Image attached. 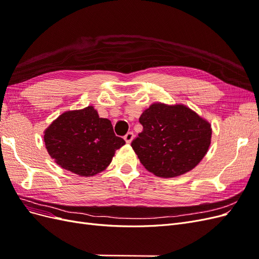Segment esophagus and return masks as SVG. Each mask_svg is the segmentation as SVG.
Returning <instances> with one entry per match:
<instances>
[{"mask_svg": "<svg viewBox=\"0 0 259 259\" xmlns=\"http://www.w3.org/2000/svg\"><path fill=\"white\" fill-rule=\"evenodd\" d=\"M124 139H125V142H126L127 144H131L132 140L134 139V133H133V132H128L127 134L124 136Z\"/></svg>", "mask_w": 259, "mask_h": 259, "instance_id": "esophagus-1", "label": "esophagus"}]
</instances>
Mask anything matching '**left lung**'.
I'll list each match as a JSON object with an SVG mask.
<instances>
[{
    "label": "left lung",
    "mask_w": 259,
    "mask_h": 259,
    "mask_svg": "<svg viewBox=\"0 0 259 259\" xmlns=\"http://www.w3.org/2000/svg\"><path fill=\"white\" fill-rule=\"evenodd\" d=\"M143 132L132 148L147 170L170 178L194 168L210 145V124L184 105L155 103L139 117Z\"/></svg>",
    "instance_id": "8db88e82"
}]
</instances>
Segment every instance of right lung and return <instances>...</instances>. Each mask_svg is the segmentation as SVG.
<instances>
[{
  "label": "right lung",
  "mask_w": 259,
  "mask_h": 259,
  "mask_svg": "<svg viewBox=\"0 0 259 259\" xmlns=\"http://www.w3.org/2000/svg\"><path fill=\"white\" fill-rule=\"evenodd\" d=\"M45 147L59 166L90 177L107 168L124 139L93 106L59 115L44 132Z\"/></svg>",
  "instance_id": "right-lung-1"
}]
</instances>
